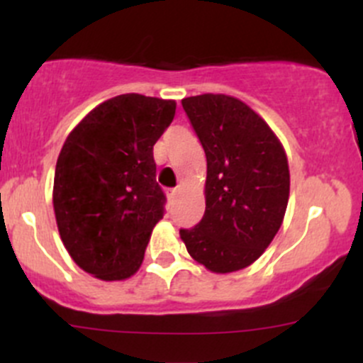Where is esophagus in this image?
Listing matches in <instances>:
<instances>
[{
  "label": "esophagus",
  "instance_id": "obj_1",
  "mask_svg": "<svg viewBox=\"0 0 363 363\" xmlns=\"http://www.w3.org/2000/svg\"><path fill=\"white\" fill-rule=\"evenodd\" d=\"M177 193H179V188H174L168 191V196H170V199H175V196H177Z\"/></svg>",
  "mask_w": 363,
  "mask_h": 363
}]
</instances>
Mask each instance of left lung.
Here are the masks:
<instances>
[{"label":"left lung","instance_id":"left-lung-1","mask_svg":"<svg viewBox=\"0 0 363 363\" xmlns=\"http://www.w3.org/2000/svg\"><path fill=\"white\" fill-rule=\"evenodd\" d=\"M207 156L205 214L181 239L214 274L255 263L283 225L290 168L283 144L250 105L228 94L182 100Z\"/></svg>","mask_w":363,"mask_h":363}]
</instances>
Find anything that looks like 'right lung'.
Segmentation results:
<instances>
[{
	"label": "right lung",
	"instance_id": "1",
	"mask_svg": "<svg viewBox=\"0 0 363 363\" xmlns=\"http://www.w3.org/2000/svg\"><path fill=\"white\" fill-rule=\"evenodd\" d=\"M174 116V100L119 94L94 107L65 140L54 214L68 255L93 277L123 281L140 269L164 212L152 147Z\"/></svg>",
	"mask_w": 363,
	"mask_h": 363
}]
</instances>
